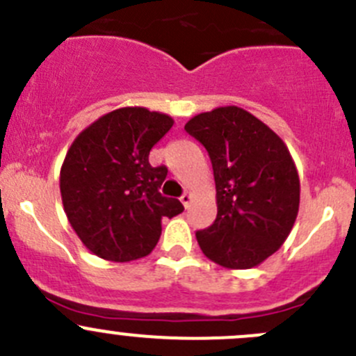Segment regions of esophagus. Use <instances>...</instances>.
<instances>
[{"mask_svg": "<svg viewBox=\"0 0 356 356\" xmlns=\"http://www.w3.org/2000/svg\"><path fill=\"white\" fill-rule=\"evenodd\" d=\"M191 200H193V196L189 195V193H184V195L181 196V203L184 204L186 208H189V204H191Z\"/></svg>", "mask_w": 356, "mask_h": 356, "instance_id": "1", "label": "esophagus"}]
</instances>
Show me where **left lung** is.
I'll return each mask as SVG.
<instances>
[{
	"label": "left lung",
	"mask_w": 356,
	"mask_h": 356,
	"mask_svg": "<svg viewBox=\"0 0 356 356\" xmlns=\"http://www.w3.org/2000/svg\"><path fill=\"white\" fill-rule=\"evenodd\" d=\"M184 129L208 152L217 189V218L196 232L201 251L225 268L257 267L282 246L300 208L288 146L238 106L196 115Z\"/></svg>",
	"instance_id": "1"
}]
</instances>
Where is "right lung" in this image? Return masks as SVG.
Wrapping results in <instances>:
<instances>
[{"label":"right lung","mask_w":356,"mask_h":356,"mask_svg":"<svg viewBox=\"0 0 356 356\" xmlns=\"http://www.w3.org/2000/svg\"><path fill=\"white\" fill-rule=\"evenodd\" d=\"M172 125L168 115L125 106L92 122L68 148L60 172L63 208L96 257H146L160 239L161 218L184 210L179 200L161 196L167 167L149 165V152Z\"/></svg>","instance_id":"obj_1"}]
</instances>
